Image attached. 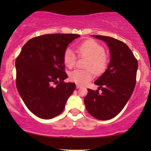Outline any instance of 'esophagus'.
Masks as SVG:
<instances>
[{
  "label": "esophagus",
  "instance_id": "esophagus-1",
  "mask_svg": "<svg viewBox=\"0 0 151 151\" xmlns=\"http://www.w3.org/2000/svg\"><path fill=\"white\" fill-rule=\"evenodd\" d=\"M80 87H81V86H80L79 84H76V88H80Z\"/></svg>",
  "mask_w": 151,
  "mask_h": 151
}]
</instances>
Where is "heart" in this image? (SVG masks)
<instances>
[{
	"mask_svg": "<svg viewBox=\"0 0 151 151\" xmlns=\"http://www.w3.org/2000/svg\"><path fill=\"white\" fill-rule=\"evenodd\" d=\"M80 56L87 58L85 68L87 69H75L69 73V78L72 82L79 85H84L89 82L96 74H101L106 70L108 65V57L105 49L102 45L93 40H88L76 47ZM76 55L71 49L65 50L63 55V62L69 69L74 67L76 61Z\"/></svg>",
	"mask_w": 151,
	"mask_h": 151,
	"instance_id": "obj_1",
	"label": "heart"
}]
</instances>
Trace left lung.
<instances>
[{
    "label": "left lung",
    "mask_w": 151,
    "mask_h": 151,
    "mask_svg": "<svg viewBox=\"0 0 151 151\" xmlns=\"http://www.w3.org/2000/svg\"><path fill=\"white\" fill-rule=\"evenodd\" d=\"M92 36L106 43L111 59L106 71L94 82L99 86L98 90L88 88L84 104L95 118L107 120L118 115L131 98L135 86L138 63L124 42L109 36ZM100 89L102 93H99Z\"/></svg>",
    "instance_id": "1"
}]
</instances>
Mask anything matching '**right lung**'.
Listing matches in <instances>:
<instances>
[{"mask_svg":"<svg viewBox=\"0 0 151 151\" xmlns=\"http://www.w3.org/2000/svg\"><path fill=\"white\" fill-rule=\"evenodd\" d=\"M80 35L46 34L32 38L16 60V87L31 112L49 119L63 112L76 84L67 78L63 62L69 44Z\"/></svg>","mask_w":151,"mask_h":151,"instance_id":"right-lung-1","label":"right lung"}]
</instances>
